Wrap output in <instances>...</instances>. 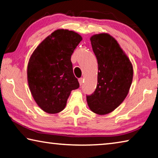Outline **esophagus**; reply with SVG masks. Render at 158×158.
Segmentation results:
<instances>
[{
    "mask_svg": "<svg viewBox=\"0 0 158 158\" xmlns=\"http://www.w3.org/2000/svg\"><path fill=\"white\" fill-rule=\"evenodd\" d=\"M79 82L80 85H81L83 84V83H84V79H83V78L79 79Z\"/></svg>",
    "mask_w": 158,
    "mask_h": 158,
    "instance_id": "1",
    "label": "esophagus"
}]
</instances>
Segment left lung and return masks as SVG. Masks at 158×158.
<instances>
[{"label":"left lung","instance_id":"1","mask_svg":"<svg viewBox=\"0 0 158 158\" xmlns=\"http://www.w3.org/2000/svg\"><path fill=\"white\" fill-rule=\"evenodd\" d=\"M90 42L98 60V84L95 91L86 95L87 102L94 113L105 115L114 111L126 98L132 84L133 68L110 35H95Z\"/></svg>","mask_w":158,"mask_h":158}]
</instances>
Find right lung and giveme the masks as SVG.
<instances>
[{
    "mask_svg": "<svg viewBox=\"0 0 158 158\" xmlns=\"http://www.w3.org/2000/svg\"><path fill=\"white\" fill-rule=\"evenodd\" d=\"M81 40L74 31L57 30L40 44L29 60V88L36 103L47 113L63 110L72 90L79 87L71 56Z\"/></svg>",
    "mask_w": 158,
    "mask_h": 158,
    "instance_id": "1",
    "label": "right lung"
}]
</instances>
